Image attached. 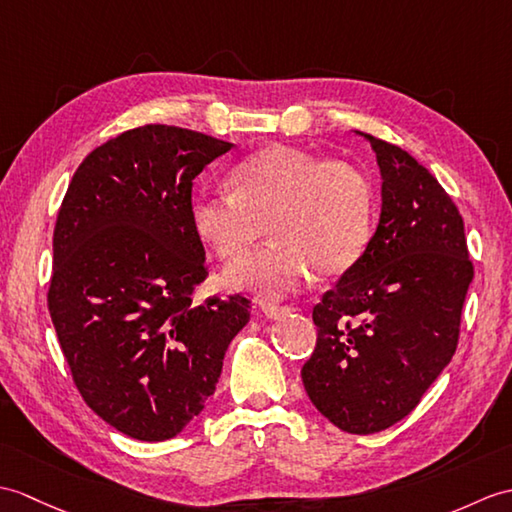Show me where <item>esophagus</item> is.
Wrapping results in <instances>:
<instances>
[{
  "label": "esophagus",
  "instance_id": "obj_1",
  "mask_svg": "<svg viewBox=\"0 0 512 512\" xmlns=\"http://www.w3.org/2000/svg\"><path fill=\"white\" fill-rule=\"evenodd\" d=\"M292 310H294V307H290V305H264V307H261V312H264V316L270 318V320H279L285 314H290Z\"/></svg>",
  "mask_w": 512,
  "mask_h": 512
}]
</instances>
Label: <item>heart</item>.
I'll return each mask as SVG.
<instances>
[{"mask_svg":"<svg viewBox=\"0 0 512 512\" xmlns=\"http://www.w3.org/2000/svg\"><path fill=\"white\" fill-rule=\"evenodd\" d=\"M231 189L200 192L192 229L220 259L246 253L268 224L275 242L224 272L229 288L275 301L314 275L355 266L373 233V189L344 161H320L290 146H268L235 165Z\"/></svg>","mask_w":512,"mask_h":512,"instance_id":"obj_1","label":"heart"}]
</instances>
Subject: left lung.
I'll use <instances>...</instances> for the list:
<instances>
[{
  "mask_svg": "<svg viewBox=\"0 0 512 512\" xmlns=\"http://www.w3.org/2000/svg\"><path fill=\"white\" fill-rule=\"evenodd\" d=\"M355 133L375 152L382 213L362 257L314 307L316 349L301 377L342 432L375 434L408 417L454 358L473 266L441 183L406 150Z\"/></svg>",
  "mask_w": 512,
  "mask_h": 512,
  "instance_id": "obj_1",
  "label": "left lung"
}]
</instances>
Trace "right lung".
Wrapping results in <instances>:
<instances>
[{
  "instance_id": "1",
  "label": "right lung",
  "mask_w": 512,
  "mask_h": 512,
  "mask_svg": "<svg viewBox=\"0 0 512 512\" xmlns=\"http://www.w3.org/2000/svg\"><path fill=\"white\" fill-rule=\"evenodd\" d=\"M231 148L176 126L126 130L80 163L58 211V342L87 406L137 441H168L198 417L251 320L240 294L194 301L209 272L192 181Z\"/></svg>"
}]
</instances>
